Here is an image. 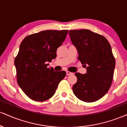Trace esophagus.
Returning <instances> with one entry per match:
<instances>
[{
  "instance_id": "obj_1",
  "label": "esophagus",
  "mask_w": 127,
  "mask_h": 127,
  "mask_svg": "<svg viewBox=\"0 0 127 127\" xmlns=\"http://www.w3.org/2000/svg\"><path fill=\"white\" fill-rule=\"evenodd\" d=\"M66 74H67V75L68 76V75H73V73H72V72H69V71H67V72H66Z\"/></svg>"
}]
</instances>
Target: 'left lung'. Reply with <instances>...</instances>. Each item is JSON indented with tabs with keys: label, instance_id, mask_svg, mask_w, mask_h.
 Segmentation results:
<instances>
[{
	"label": "left lung",
	"instance_id": "8db88e82",
	"mask_svg": "<svg viewBox=\"0 0 127 127\" xmlns=\"http://www.w3.org/2000/svg\"><path fill=\"white\" fill-rule=\"evenodd\" d=\"M69 35L78 60L87 67L84 75L75 73L78 80L73 92L83 101H97L107 93L113 80L115 59L110 43L103 36L87 29L70 30Z\"/></svg>",
	"mask_w": 127,
	"mask_h": 127
}]
</instances>
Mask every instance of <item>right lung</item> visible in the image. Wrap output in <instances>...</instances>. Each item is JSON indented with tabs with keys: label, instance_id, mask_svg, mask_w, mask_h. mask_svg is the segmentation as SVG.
Here are the masks:
<instances>
[{
	"label": "right lung",
	"instance_id": "right-lung-1",
	"mask_svg": "<svg viewBox=\"0 0 127 127\" xmlns=\"http://www.w3.org/2000/svg\"><path fill=\"white\" fill-rule=\"evenodd\" d=\"M67 30H45L26 36L15 59L17 81L27 97L36 101L48 100L66 75L48 67L57 57V48L64 41Z\"/></svg>",
	"mask_w": 127,
	"mask_h": 127
}]
</instances>
